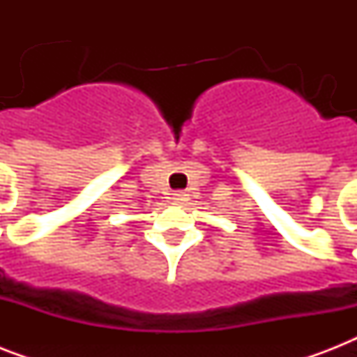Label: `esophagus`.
Returning a JSON list of instances; mask_svg holds the SVG:
<instances>
[{
    "label": "esophagus",
    "mask_w": 357,
    "mask_h": 357,
    "mask_svg": "<svg viewBox=\"0 0 357 357\" xmlns=\"http://www.w3.org/2000/svg\"><path fill=\"white\" fill-rule=\"evenodd\" d=\"M172 200L176 202V204H185V202H187V195L181 192V190H178V192H174Z\"/></svg>",
    "instance_id": "1"
}]
</instances>
